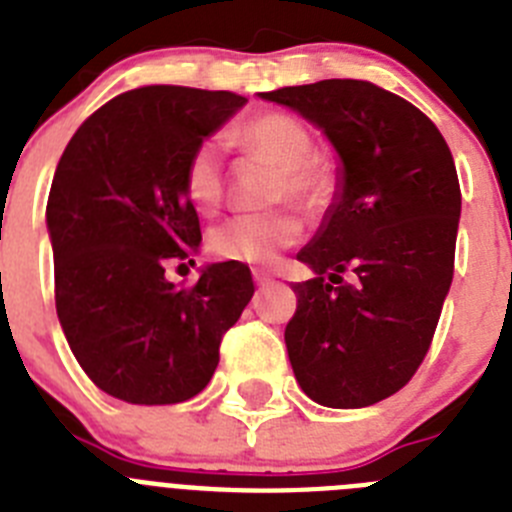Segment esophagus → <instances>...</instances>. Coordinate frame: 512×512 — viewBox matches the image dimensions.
Segmentation results:
<instances>
[{
  "label": "esophagus",
  "instance_id": "34e87169",
  "mask_svg": "<svg viewBox=\"0 0 512 512\" xmlns=\"http://www.w3.org/2000/svg\"><path fill=\"white\" fill-rule=\"evenodd\" d=\"M253 279H256V284H269L274 274L269 269H253Z\"/></svg>",
  "mask_w": 512,
  "mask_h": 512
}]
</instances>
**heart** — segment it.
Returning a JSON list of instances; mask_svg holds the SVG:
<instances>
[{
  "label": "heart",
  "mask_w": 512,
  "mask_h": 512,
  "mask_svg": "<svg viewBox=\"0 0 512 512\" xmlns=\"http://www.w3.org/2000/svg\"><path fill=\"white\" fill-rule=\"evenodd\" d=\"M230 138L277 164V176L269 192L274 202L292 200L315 215L336 197V164L323 153L312 151L315 138L310 128L292 112H256L243 120ZM184 192L202 212H215L223 205L225 166L223 146L217 138H205L192 148L184 164ZM302 230V217L292 205L266 212H243L212 230L210 251L225 261L269 266L284 248L300 241Z\"/></svg>",
  "instance_id": "heart-1"
}]
</instances>
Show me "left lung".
<instances>
[{
    "mask_svg": "<svg viewBox=\"0 0 512 512\" xmlns=\"http://www.w3.org/2000/svg\"><path fill=\"white\" fill-rule=\"evenodd\" d=\"M261 97L323 128L343 161L341 197L297 253L318 277L292 287L289 361L315 402L366 408L400 392L431 348L454 279V156L431 117L372 81L325 79Z\"/></svg>",
    "mask_w": 512,
    "mask_h": 512,
    "instance_id": "1",
    "label": "left lung"
}]
</instances>
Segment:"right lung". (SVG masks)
<instances>
[{
	"label": "right lung",
	"mask_w": 512,
	"mask_h": 512,
	"mask_svg": "<svg viewBox=\"0 0 512 512\" xmlns=\"http://www.w3.org/2000/svg\"><path fill=\"white\" fill-rule=\"evenodd\" d=\"M243 104L235 92L130 89L81 122L58 161L45 207L56 312L81 369L117 400L174 405L205 390L253 297L238 261L207 266L192 287L166 279L202 241L184 164Z\"/></svg>",
	"instance_id": "1"
}]
</instances>
